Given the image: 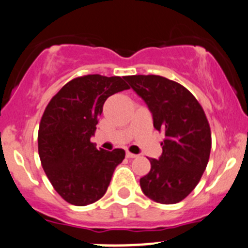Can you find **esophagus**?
Returning a JSON list of instances; mask_svg holds the SVG:
<instances>
[{"label":"esophagus","mask_w":248,"mask_h":248,"mask_svg":"<svg viewBox=\"0 0 248 248\" xmlns=\"http://www.w3.org/2000/svg\"><path fill=\"white\" fill-rule=\"evenodd\" d=\"M125 155H126V158H136V157H138V155H134V153H130V152H126Z\"/></svg>","instance_id":"1"}]
</instances>
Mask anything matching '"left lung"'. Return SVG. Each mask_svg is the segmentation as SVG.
Returning <instances> with one entry per match:
<instances>
[{"label":"left lung","instance_id":"left-lung-1","mask_svg":"<svg viewBox=\"0 0 248 248\" xmlns=\"http://www.w3.org/2000/svg\"><path fill=\"white\" fill-rule=\"evenodd\" d=\"M152 113L153 126L163 131L158 159L140 179L142 192L152 201L178 203L196 187L212 147L208 120L195 96L183 85L159 75L124 77Z\"/></svg>","mask_w":248,"mask_h":248}]
</instances>
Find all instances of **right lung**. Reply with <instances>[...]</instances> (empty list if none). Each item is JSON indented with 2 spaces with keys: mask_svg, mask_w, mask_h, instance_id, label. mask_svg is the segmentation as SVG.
<instances>
[{
  "mask_svg": "<svg viewBox=\"0 0 248 248\" xmlns=\"http://www.w3.org/2000/svg\"><path fill=\"white\" fill-rule=\"evenodd\" d=\"M128 89L124 78L85 75L65 84L45 109L37 138L40 159L52 186L70 204L98 201L125 157L122 148L97 150L90 139L106 100Z\"/></svg>",
  "mask_w": 248,
  "mask_h": 248,
  "instance_id": "1",
  "label": "right lung"
}]
</instances>
